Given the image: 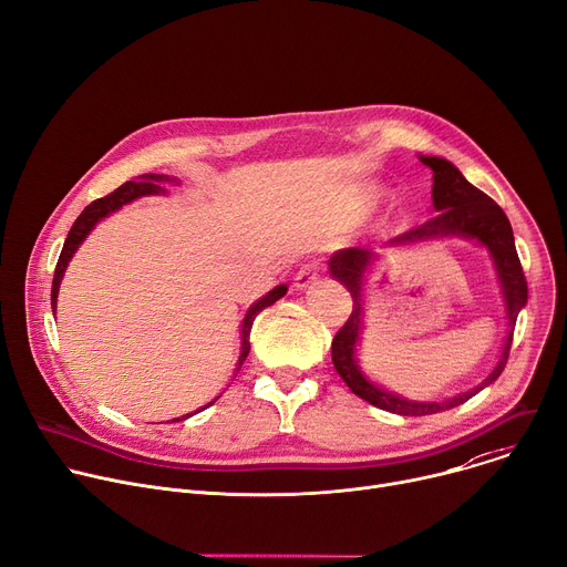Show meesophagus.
I'll use <instances>...</instances> for the list:
<instances>
[{
  "mask_svg": "<svg viewBox=\"0 0 567 567\" xmlns=\"http://www.w3.org/2000/svg\"><path fill=\"white\" fill-rule=\"evenodd\" d=\"M317 278H319V274H317V269L315 267H302L298 274H296V278H293V287L296 289H310L315 282H317Z\"/></svg>",
  "mask_w": 567,
  "mask_h": 567,
  "instance_id": "34e87169",
  "label": "esophagus"
}]
</instances>
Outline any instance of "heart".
<instances>
[{
    "label": "heart",
    "instance_id": "b5f03b06",
    "mask_svg": "<svg viewBox=\"0 0 567 567\" xmlns=\"http://www.w3.org/2000/svg\"><path fill=\"white\" fill-rule=\"evenodd\" d=\"M378 196H380L378 192H371V194H369V203H375V200H378Z\"/></svg>",
    "mask_w": 567,
    "mask_h": 567
}]
</instances>
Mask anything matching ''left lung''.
Segmentation results:
<instances>
[{"mask_svg":"<svg viewBox=\"0 0 567 567\" xmlns=\"http://www.w3.org/2000/svg\"><path fill=\"white\" fill-rule=\"evenodd\" d=\"M421 163L434 172L432 200H434V210L439 215L414 230L389 239L384 244V250L406 248L421 241H434V239H447V237H463V239L477 241L491 252V260L502 289V298L506 305L508 330H506L495 369L475 389L456 393L454 398H447L441 402L409 400L393 391H386L380 384H375L357 362V348H359V341H362V330H364V305H367L364 298H367L369 274L382 260V252H375L373 248H341L332 252V257L328 260L330 276L339 280L352 296V315L332 341V364L354 395L371 402L373 406H380L400 416L439 414V411L466 402L475 393L493 384L506 367L511 341H513V328H516V319L523 307L527 305V280H525L516 241H513V230L504 210L491 196H486L482 189H477L475 185H471L466 178H463V174L450 161L439 156H421Z\"/></svg>","mask_w":567,"mask_h":567,"instance_id":"8db88e82","label":"left lung"}]
</instances>
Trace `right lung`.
<instances>
[{
  "label": "right lung",
  "mask_w": 567,
  "mask_h": 567,
  "mask_svg": "<svg viewBox=\"0 0 567 567\" xmlns=\"http://www.w3.org/2000/svg\"><path fill=\"white\" fill-rule=\"evenodd\" d=\"M163 183H178V178L165 176V174H144V176H137V183H135V181L124 183V185L117 187L113 194H109V196H104V198L92 200V203L87 205V208L79 215V219L74 221L72 230H70V235H68V239H65V244H63V250H61V257H59V265H56V271H54V282H51V310L56 312V300H59L61 280H63V276H65V271H68L70 260L74 257V252L79 250V246L85 241V237L94 230V226H96L101 219H106L109 215L122 210L124 205L133 203L135 198L153 196V194H167V189L163 187ZM285 293H287V285H278V287H274L269 293H265L260 300H255V302L248 307V310H246L244 321H241V348H239L237 369H235V371L241 369L244 359L248 357V350H250L248 337H250V328H252L255 317L260 315V312L265 310V307H269V305H274L278 298H282ZM235 375H237V373H235ZM217 398H219V395H217ZM217 398H215L213 402H217ZM213 402H210V404H213ZM210 404H205V406H210ZM205 406H200V409H205ZM200 409H196V411H200ZM196 411H194V414H196ZM189 416H192V414H185L183 419H174V421H185V419H189Z\"/></svg>",
  "instance_id": "right-lung-1"
}]
</instances>
